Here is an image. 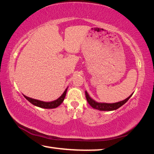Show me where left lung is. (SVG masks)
<instances>
[{
	"label": "left lung",
	"instance_id": "left-lung-1",
	"mask_svg": "<svg viewBox=\"0 0 154 154\" xmlns=\"http://www.w3.org/2000/svg\"><path fill=\"white\" fill-rule=\"evenodd\" d=\"M133 94V93L130 95L129 97L125 99L124 100H122L120 102L118 103H98L95 101L94 100L90 97L87 92V91H85V97H86L88 103L90 104V105L92 106V108L95 109H98L100 111H113L116 110L118 108L120 107L123 105H124L128 100H129V98L131 97L132 95Z\"/></svg>",
	"mask_w": 154,
	"mask_h": 154
}]
</instances>
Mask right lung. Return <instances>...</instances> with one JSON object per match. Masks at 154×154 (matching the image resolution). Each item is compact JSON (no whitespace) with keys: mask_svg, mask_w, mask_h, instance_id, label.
I'll return each mask as SVG.
<instances>
[{"mask_svg":"<svg viewBox=\"0 0 154 154\" xmlns=\"http://www.w3.org/2000/svg\"><path fill=\"white\" fill-rule=\"evenodd\" d=\"M67 89L68 88L65 90L63 94L61 95V96H60V97L58 99H56V100L51 101V102H44V101H41V100H36V99L29 98L25 95H24V96L28 101H29L30 103H32V105H34L35 106H38V107H41V108H44V109H54V108L58 107V106L60 105L64 101L65 96H66V94Z\"/></svg>","mask_w":154,"mask_h":154,"instance_id":"add662e5","label":"right lung"}]
</instances>
